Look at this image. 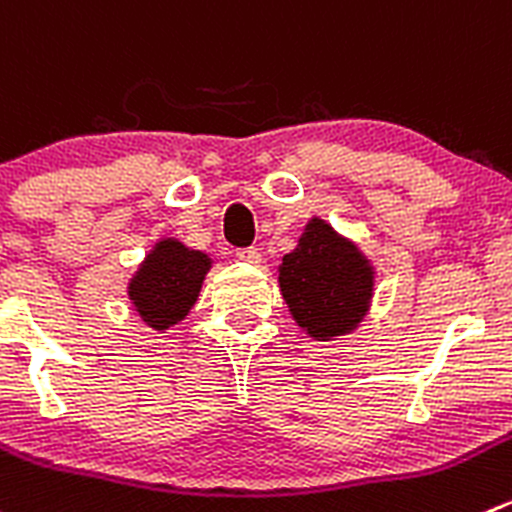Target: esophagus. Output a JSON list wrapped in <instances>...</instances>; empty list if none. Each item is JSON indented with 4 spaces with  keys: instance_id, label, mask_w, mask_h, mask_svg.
Wrapping results in <instances>:
<instances>
[{
    "instance_id": "1",
    "label": "esophagus",
    "mask_w": 512,
    "mask_h": 512,
    "mask_svg": "<svg viewBox=\"0 0 512 512\" xmlns=\"http://www.w3.org/2000/svg\"><path fill=\"white\" fill-rule=\"evenodd\" d=\"M237 260L242 262H250V265H260L262 255L257 247H242V250H237Z\"/></svg>"
}]
</instances>
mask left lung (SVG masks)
I'll list each match as a JSON object with an SVG mask.
<instances>
[{"instance_id":"obj_1","label":"left lung","mask_w":512,"mask_h":512,"mask_svg":"<svg viewBox=\"0 0 512 512\" xmlns=\"http://www.w3.org/2000/svg\"><path fill=\"white\" fill-rule=\"evenodd\" d=\"M375 272L360 250L312 217L300 242L282 257L280 290L297 325L315 340L355 330L367 315Z\"/></svg>"}]
</instances>
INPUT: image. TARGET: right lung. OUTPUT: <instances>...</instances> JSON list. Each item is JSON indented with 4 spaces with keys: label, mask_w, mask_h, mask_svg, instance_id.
Wrapping results in <instances>:
<instances>
[{
    "label": "right lung",
    "mask_w": 512,
    "mask_h": 512,
    "mask_svg": "<svg viewBox=\"0 0 512 512\" xmlns=\"http://www.w3.org/2000/svg\"><path fill=\"white\" fill-rule=\"evenodd\" d=\"M210 265L205 252L190 250L180 240L157 242L127 287L137 315L152 330L177 325L197 302Z\"/></svg>",
    "instance_id": "obj_1"
}]
</instances>
